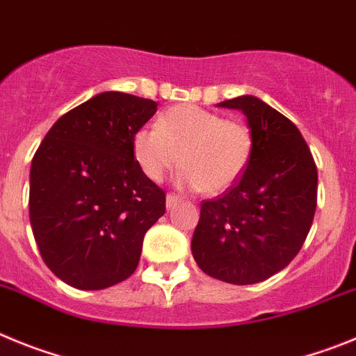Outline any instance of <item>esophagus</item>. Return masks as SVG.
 Returning a JSON list of instances; mask_svg holds the SVG:
<instances>
[{
	"label": "esophagus",
	"instance_id": "esophagus-1",
	"mask_svg": "<svg viewBox=\"0 0 356 356\" xmlns=\"http://www.w3.org/2000/svg\"><path fill=\"white\" fill-rule=\"evenodd\" d=\"M179 202H181V198H179L177 195L168 193V195H166V209H174V207L177 206Z\"/></svg>",
	"mask_w": 356,
	"mask_h": 356
}]
</instances>
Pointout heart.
<instances>
[{"instance_id": "1", "label": "heart", "mask_w": 356, "mask_h": 356, "mask_svg": "<svg viewBox=\"0 0 356 356\" xmlns=\"http://www.w3.org/2000/svg\"><path fill=\"white\" fill-rule=\"evenodd\" d=\"M254 134L245 122L193 104L166 110L156 127L133 134V156L150 181L159 182L181 161L179 184L206 193L227 191L245 174Z\"/></svg>"}]
</instances>
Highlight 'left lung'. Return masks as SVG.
Masks as SVG:
<instances>
[{
	"label": "left lung",
	"mask_w": 356,
	"mask_h": 356,
	"mask_svg": "<svg viewBox=\"0 0 356 356\" xmlns=\"http://www.w3.org/2000/svg\"><path fill=\"white\" fill-rule=\"evenodd\" d=\"M216 106L243 111L254 152L232 190L202 204L191 254L209 277L248 286L284 270L303 246L318 204V168L298 127L259 97Z\"/></svg>",
	"instance_id": "obj_1"
}]
</instances>
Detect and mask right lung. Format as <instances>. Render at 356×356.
Wrapping results in <instances>:
<instances>
[{
    "label": "right lung",
    "instance_id": "right-lung-1",
    "mask_svg": "<svg viewBox=\"0 0 356 356\" xmlns=\"http://www.w3.org/2000/svg\"><path fill=\"white\" fill-rule=\"evenodd\" d=\"M156 111L150 99L102 92L60 117L35 152L31 230L47 268L76 289L131 277L165 214V191L133 156V134Z\"/></svg>",
    "mask_w": 356,
    "mask_h": 356
}]
</instances>
